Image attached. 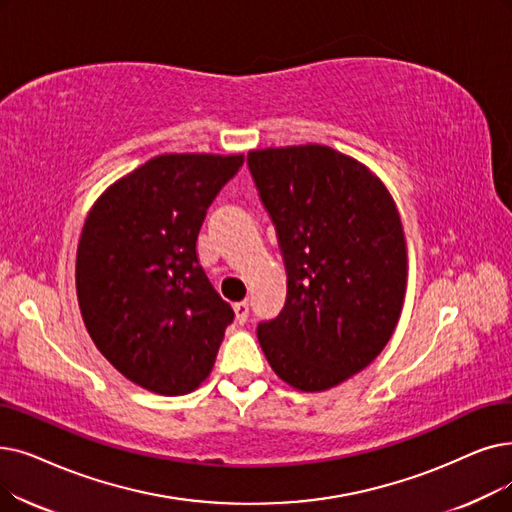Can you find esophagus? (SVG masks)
Returning <instances> with one entry per match:
<instances>
[{"mask_svg":"<svg viewBox=\"0 0 512 512\" xmlns=\"http://www.w3.org/2000/svg\"><path fill=\"white\" fill-rule=\"evenodd\" d=\"M234 314H236V320H238L240 324L247 322V318H249V303H247V301L234 303Z\"/></svg>","mask_w":512,"mask_h":512,"instance_id":"esophagus-1","label":"esophagus"}]
</instances>
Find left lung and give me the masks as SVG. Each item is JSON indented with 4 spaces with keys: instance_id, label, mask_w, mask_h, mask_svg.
<instances>
[{
    "instance_id": "1",
    "label": "left lung",
    "mask_w": 512,
    "mask_h": 512,
    "mask_svg": "<svg viewBox=\"0 0 512 512\" xmlns=\"http://www.w3.org/2000/svg\"><path fill=\"white\" fill-rule=\"evenodd\" d=\"M247 163L286 268L284 307L259 322V345L284 383L330 389L364 370L397 326L402 221L379 177L328 146L251 150Z\"/></svg>"
}]
</instances>
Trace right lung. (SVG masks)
Instances as JSON below:
<instances>
[{
    "instance_id": "1",
    "label": "right lung",
    "mask_w": 512,
    "mask_h": 512,
    "mask_svg": "<svg viewBox=\"0 0 512 512\" xmlns=\"http://www.w3.org/2000/svg\"><path fill=\"white\" fill-rule=\"evenodd\" d=\"M242 154H161L94 203L77 247V297L92 341L152 393L201 385L234 311L198 263L207 209Z\"/></svg>"
}]
</instances>
